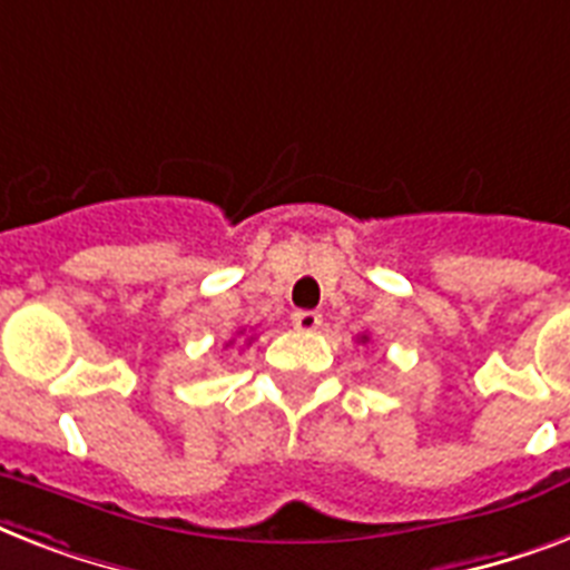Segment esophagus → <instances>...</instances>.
Returning <instances> with one entry per match:
<instances>
[{"label": "esophagus", "mask_w": 570, "mask_h": 570, "mask_svg": "<svg viewBox=\"0 0 570 570\" xmlns=\"http://www.w3.org/2000/svg\"><path fill=\"white\" fill-rule=\"evenodd\" d=\"M293 325L298 331H316L322 325V313H316V309H295Z\"/></svg>", "instance_id": "34e87169"}]
</instances>
